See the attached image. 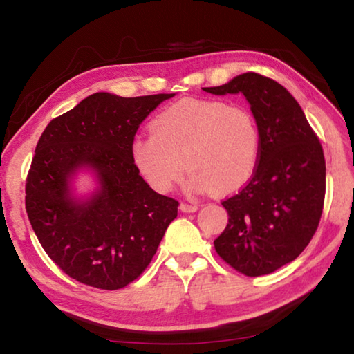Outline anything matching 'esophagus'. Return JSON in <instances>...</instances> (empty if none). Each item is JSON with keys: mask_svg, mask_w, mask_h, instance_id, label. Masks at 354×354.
<instances>
[{"mask_svg": "<svg viewBox=\"0 0 354 354\" xmlns=\"http://www.w3.org/2000/svg\"><path fill=\"white\" fill-rule=\"evenodd\" d=\"M179 209H181V212H196L198 211V205H194V203H181Z\"/></svg>", "mask_w": 354, "mask_h": 354, "instance_id": "1", "label": "esophagus"}]
</instances>
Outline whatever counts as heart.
Instances as JSON below:
<instances>
[{"mask_svg": "<svg viewBox=\"0 0 354 354\" xmlns=\"http://www.w3.org/2000/svg\"><path fill=\"white\" fill-rule=\"evenodd\" d=\"M259 153L261 136L251 112L218 100L178 101L153 120L151 134L131 142L137 170L159 194L173 190L185 167L190 192L231 194L254 175Z\"/></svg>", "mask_w": 354, "mask_h": 354, "instance_id": "obj_1", "label": "heart"}]
</instances>
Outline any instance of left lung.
Segmentation results:
<instances>
[{
	"mask_svg": "<svg viewBox=\"0 0 354 354\" xmlns=\"http://www.w3.org/2000/svg\"><path fill=\"white\" fill-rule=\"evenodd\" d=\"M203 91L242 93L261 136L254 175L221 203L230 218L215 251L247 277L268 274L297 259L317 231L326 185L323 148L297 100L270 77L250 71Z\"/></svg>",
	"mask_w": 354,
	"mask_h": 354,
	"instance_id": "1",
	"label": "left lung"
}]
</instances>
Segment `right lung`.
<instances>
[{
  "mask_svg": "<svg viewBox=\"0 0 354 354\" xmlns=\"http://www.w3.org/2000/svg\"><path fill=\"white\" fill-rule=\"evenodd\" d=\"M171 97L93 93L40 136L26 179V212L46 254L70 278L104 290L128 286L176 218L178 201L149 187L131 158L139 124ZM81 171L97 185L77 197L73 185Z\"/></svg>",
  "mask_w": 354,
  "mask_h": 354,
  "instance_id": "1",
  "label": "right lung"
}]
</instances>
